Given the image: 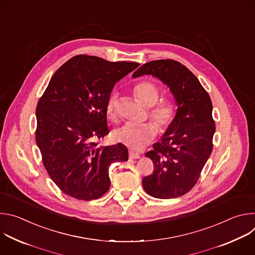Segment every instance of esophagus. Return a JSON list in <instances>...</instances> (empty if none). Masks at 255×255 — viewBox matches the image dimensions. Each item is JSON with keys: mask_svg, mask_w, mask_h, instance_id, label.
<instances>
[{"mask_svg": "<svg viewBox=\"0 0 255 255\" xmlns=\"http://www.w3.org/2000/svg\"><path fill=\"white\" fill-rule=\"evenodd\" d=\"M129 157L132 158V159H137V158L140 157V154L133 151V150H129Z\"/></svg>", "mask_w": 255, "mask_h": 255, "instance_id": "obj_1", "label": "esophagus"}]
</instances>
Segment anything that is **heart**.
Instances as JSON below:
<instances>
[{"mask_svg": "<svg viewBox=\"0 0 255 255\" xmlns=\"http://www.w3.org/2000/svg\"><path fill=\"white\" fill-rule=\"evenodd\" d=\"M134 94L145 106L150 107L149 116L157 125L160 132H165L173 123L176 116L175 104L169 99H162L159 102L160 92L158 87L151 81H142L134 87ZM116 96L109 98L106 105L107 116L113 119L116 113ZM157 128L151 123H125L113 131L114 139L133 149H142L148 145L156 136Z\"/></svg>", "mask_w": 255, "mask_h": 255, "instance_id": "b5f03b06", "label": "heart"}]
</instances>
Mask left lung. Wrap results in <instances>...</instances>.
Segmentation results:
<instances>
[{
  "mask_svg": "<svg viewBox=\"0 0 255 255\" xmlns=\"http://www.w3.org/2000/svg\"><path fill=\"white\" fill-rule=\"evenodd\" d=\"M151 75L165 84L177 105L176 116L153 150L145 153L154 164L150 175L142 179L148 195L172 199L189 193L213 149L216 130L212 101L193 72L172 59L144 63L132 77Z\"/></svg>",
  "mask_w": 255,
  "mask_h": 255,
  "instance_id": "left-lung-1",
  "label": "left lung"
}]
</instances>
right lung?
Instances as JSON below:
<instances>
[{
  "label": "right lung",
  "mask_w": 255,
  "mask_h": 255,
  "mask_svg": "<svg viewBox=\"0 0 255 255\" xmlns=\"http://www.w3.org/2000/svg\"><path fill=\"white\" fill-rule=\"evenodd\" d=\"M139 65L81 54L52 76L36 107L35 139L45 169L64 194L101 198L110 189L109 167L128 160L125 145L99 146L94 139L109 133L106 105L115 84Z\"/></svg>",
  "instance_id": "add662e5"
}]
</instances>
